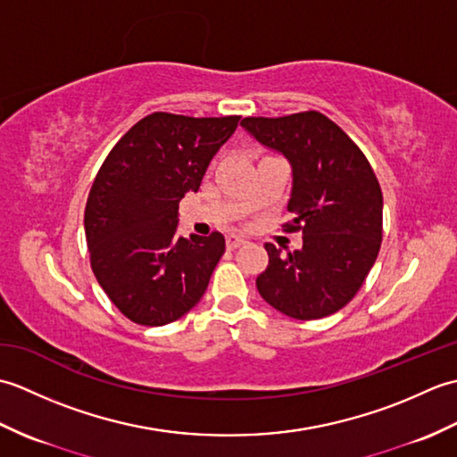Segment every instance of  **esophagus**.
Instances as JSON below:
<instances>
[{
  "mask_svg": "<svg viewBox=\"0 0 457 457\" xmlns=\"http://www.w3.org/2000/svg\"><path fill=\"white\" fill-rule=\"evenodd\" d=\"M244 244H245V239L241 237V236L231 234V236H228V237H226V245H228V249H237L239 245H244Z\"/></svg>",
  "mask_w": 457,
  "mask_h": 457,
  "instance_id": "34e87169",
  "label": "esophagus"
}]
</instances>
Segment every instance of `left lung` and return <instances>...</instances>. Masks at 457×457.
<instances>
[{"mask_svg":"<svg viewBox=\"0 0 457 457\" xmlns=\"http://www.w3.org/2000/svg\"><path fill=\"white\" fill-rule=\"evenodd\" d=\"M244 129L293 167L287 231L303 249L265 244L269 265L257 290L278 312L318 320L337 312L361 288L383 239V192L361 149L320 112L245 118Z\"/></svg>","mask_w":457,"mask_h":457,"instance_id":"left-lung-1","label":"left lung"}]
</instances>
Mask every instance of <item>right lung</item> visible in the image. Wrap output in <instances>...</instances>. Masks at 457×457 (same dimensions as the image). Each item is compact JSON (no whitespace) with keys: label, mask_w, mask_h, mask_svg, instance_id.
Returning a JSON list of instances; mask_svg holds the SVG:
<instances>
[{"label":"right lung","mask_w":457,"mask_h":457,"mask_svg":"<svg viewBox=\"0 0 457 457\" xmlns=\"http://www.w3.org/2000/svg\"><path fill=\"white\" fill-rule=\"evenodd\" d=\"M239 120L154 112L115 143L96 174L84 212L90 265L131 322L170 324L206 293L226 239L220 231L179 237V202L198 192Z\"/></svg>","instance_id":"obj_1"}]
</instances>
